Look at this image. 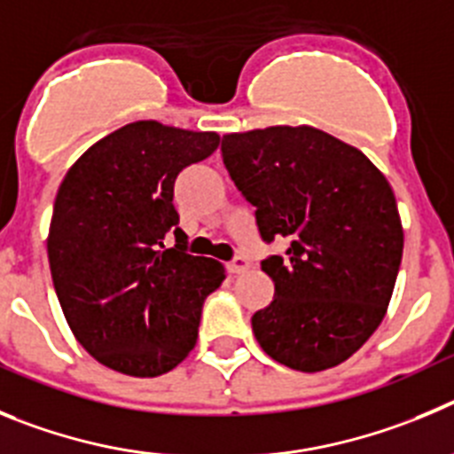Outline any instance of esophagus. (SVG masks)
Returning <instances> with one entry per match:
<instances>
[{
    "label": "esophagus",
    "mask_w": 454,
    "mask_h": 454,
    "mask_svg": "<svg viewBox=\"0 0 454 454\" xmlns=\"http://www.w3.org/2000/svg\"><path fill=\"white\" fill-rule=\"evenodd\" d=\"M248 269L247 257H235L232 262H228V271L231 273H244Z\"/></svg>",
    "instance_id": "34e87169"
}]
</instances>
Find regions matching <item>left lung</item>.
I'll use <instances>...</instances> for the list:
<instances>
[{"label":"left lung","instance_id":"left-lung-1","mask_svg":"<svg viewBox=\"0 0 454 454\" xmlns=\"http://www.w3.org/2000/svg\"><path fill=\"white\" fill-rule=\"evenodd\" d=\"M223 165L264 242L273 301L253 314L264 353L303 373L333 369L375 333L394 294L403 223L385 174L355 146L314 126L228 133Z\"/></svg>","mask_w":454,"mask_h":454}]
</instances>
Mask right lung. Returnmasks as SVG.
<instances>
[{
    "mask_svg": "<svg viewBox=\"0 0 454 454\" xmlns=\"http://www.w3.org/2000/svg\"><path fill=\"white\" fill-rule=\"evenodd\" d=\"M217 146L212 130L142 120L101 137L65 174L49 223V269L69 328L99 364L156 378L197 344L203 301L226 269L185 251L174 183ZM167 231L177 237L171 249Z\"/></svg>",
    "mask_w": 454,
    "mask_h": 454,
    "instance_id": "obj_1",
    "label": "right lung"
}]
</instances>
